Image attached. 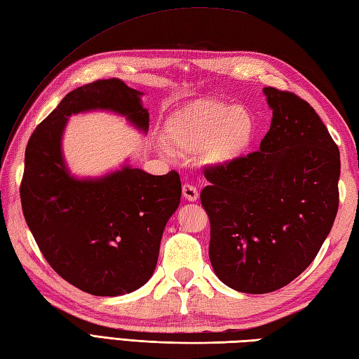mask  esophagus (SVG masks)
Returning <instances> with one entry per match:
<instances>
[{
  "instance_id": "1",
  "label": "esophagus",
  "mask_w": 359,
  "mask_h": 359,
  "mask_svg": "<svg viewBox=\"0 0 359 359\" xmlns=\"http://www.w3.org/2000/svg\"><path fill=\"white\" fill-rule=\"evenodd\" d=\"M182 194H184V199L188 202H196L199 199V191H197L196 187L185 184L184 188H182Z\"/></svg>"
}]
</instances>
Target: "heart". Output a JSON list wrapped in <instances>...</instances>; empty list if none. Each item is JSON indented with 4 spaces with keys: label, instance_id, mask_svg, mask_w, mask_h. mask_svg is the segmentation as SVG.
I'll list each match as a JSON object with an SVG mask.
<instances>
[{
    "label": "heart",
    "instance_id": "obj_1",
    "mask_svg": "<svg viewBox=\"0 0 359 359\" xmlns=\"http://www.w3.org/2000/svg\"><path fill=\"white\" fill-rule=\"evenodd\" d=\"M257 121L245 106L194 100L165 121L168 143L179 152H199L203 163L228 168L245 157L255 144Z\"/></svg>",
    "mask_w": 359,
    "mask_h": 359
}]
</instances>
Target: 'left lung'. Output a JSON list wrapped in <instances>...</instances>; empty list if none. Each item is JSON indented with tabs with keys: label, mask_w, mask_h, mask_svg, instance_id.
Returning a JSON list of instances; mask_svg holds the SVG:
<instances>
[{
	"label": "left lung",
	"mask_w": 359,
	"mask_h": 359,
	"mask_svg": "<svg viewBox=\"0 0 359 359\" xmlns=\"http://www.w3.org/2000/svg\"><path fill=\"white\" fill-rule=\"evenodd\" d=\"M273 118L261 148L210 168L201 201L210 217V261L236 292L279 290L313 262L338 212L339 149L311 106L264 88Z\"/></svg>",
	"instance_id": "8db88e82"
}]
</instances>
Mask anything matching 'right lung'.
I'll return each mask as SVG.
<instances>
[{"instance_id": "right-lung-1", "label": "right lung", "mask_w": 359, "mask_h": 359, "mask_svg": "<svg viewBox=\"0 0 359 359\" xmlns=\"http://www.w3.org/2000/svg\"><path fill=\"white\" fill-rule=\"evenodd\" d=\"M143 93L118 79L67 94L30 135L21 205L46 261L69 284L94 296H121L147 284L156 270L165 225L180 203L175 171L152 175L128 162L98 177H79L63 156L71 116L108 111L147 134Z\"/></svg>"}]
</instances>
